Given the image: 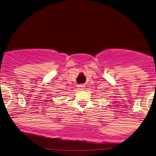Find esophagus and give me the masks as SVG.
I'll return each mask as SVG.
<instances>
[{
    "label": "esophagus",
    "mask_w": 156,
    "mask_h": 156,
    "mask_svg": "<svg viewBox=\"0 0 156 156\" xmlns=\"http://www.w3.org/2000/svg\"><path fill=\"white\" fill-rule=\"evenodd\" d=\"M79 86H80V88H81V89H83L84 86H84V85H82V84H81V85H80Z\"/></svg>",
    "instance_id": "34e87169"
}]
</instances>
